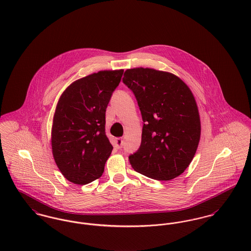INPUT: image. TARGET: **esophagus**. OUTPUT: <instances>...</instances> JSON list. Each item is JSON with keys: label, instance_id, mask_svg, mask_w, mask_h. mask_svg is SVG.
Returning a JSON list of instances; mask_svg holds the SVG:
<instances>
[{"label": "esophagus", "instance_id": "obj_1", "mask_svg": "<svg viewBox=\"0 0 251 251\" xmlns=\"http://www.w3.org/2000/svg\"><path fill=\"white\" fill-rule=\"evenodd\" d=\"M116 144H117V147H118V149H120V148H122V146H123L124 141H123L122 138H117V139H116Z\"/></svg>", "mask_w": 251, "mask_h": 251}]
</instances>
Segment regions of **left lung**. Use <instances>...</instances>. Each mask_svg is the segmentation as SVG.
<instances>
[{"label":"left lung","mask_w":251,"mask_h":251,"mask_svg":"<svg viewBox=\"0 0 251 251\" xmlns=\"http://www.w3.org/2000/svg\"><path fill=\"white\" fill-rule=\"evenodd\" d=\"M122 81L133 91L144 122L140 147L129 156L132 167L161 181L180 176L192 162L201 134L192 91L176 75L151 68L127 69Z\"/></svg>","instance_id":"obj_1"}]
</instances>
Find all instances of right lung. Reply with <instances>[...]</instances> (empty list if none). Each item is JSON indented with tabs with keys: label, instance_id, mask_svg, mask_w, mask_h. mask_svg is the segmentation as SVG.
Segmentation results:
<instances>
[{
	"label": "right lung",
	"instance_id": "right-lung-1",
	"mask_svg": "<svg viewBox=\"0 0 251 251\" xmlns=\"http://www.w3.org/2000/svg\"><path fill=\"white\" fill-rule=\"evenodd\" d=\"M123 70L100 71L77 79L59 98L53 118L52 151L67 180L85 185L100 178L113 146L105 112Z\"/></svg>",
	"mask_w": 251,
	"mask_h": 251
}]
</instances>
